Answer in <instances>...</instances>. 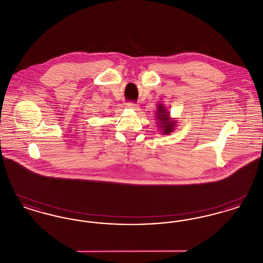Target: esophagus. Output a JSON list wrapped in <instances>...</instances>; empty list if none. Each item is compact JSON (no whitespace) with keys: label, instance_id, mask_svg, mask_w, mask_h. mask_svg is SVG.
<instances>
[{"label":"esophagus","instance_id":"obj_1","mask_svg":"<svg viewBox=\"0 0 263 263\" xmlns=\"http://www.w3.org/2000/svg\"><path fill=\"white\" fill-rule=\"evenodd\" d=\"M126 107H127V108H131V109H137L138 104L133 103V102H127V103H126Z\"/></svg>","mask_w":263,"mask_h":263}]
</instances>
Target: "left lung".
Listing matches in <instances>:
<instances>
[{
    "mask_svg": "<svg viewBox=\"0 0 263 263\" xmlns=\"http://www.w3.org/2000/svg\"><path fill=\"white\" fill-rule=\"evenodd\" d=\"M157 111H156V117L158 119V124L164 135H168L175 130L176 121L175 119L171 118L170 112L166 110L164 105L162 103H159L157 105Z\"/></svg>",
    "mask_w": 263,
    "mask_h": 263,
    "instance_id": "8db88e82",
    "label": "left lung"
}]
</instances>
